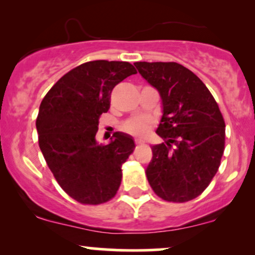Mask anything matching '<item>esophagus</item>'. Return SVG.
Returning <instances> with one entry per match:
<instances>
[{
    "label": "esophagus",
    "instance_id": "1",
    "mask_svg": "<svg viewBox=\"0 0 255 255\" xmlns=\"http://www.w3.org/2000/svg\"><path fill=\"white\" fill-rule=\"evenodd\" d=\"M135 144H136L137 146L144 145V144H145V141H144V140H141V139H135Z\"/></svg>",
    "mask_w": 255,
    "mask_h": 255
}]
</instances>
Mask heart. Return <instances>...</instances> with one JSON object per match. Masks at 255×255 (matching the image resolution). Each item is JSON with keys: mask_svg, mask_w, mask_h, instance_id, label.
Wrapping results in <instances>:
<instances>
[{"mask_svg": "<svg viewBox=\"0 0 255 255\" xmlns=\"http://www.w3.org/2000/svg\"><path fill=\"white\" fill-rule=\"evenodd\" d=\"M124 129L127 131V133L133 134V135L142 136L145 135L148 130V121L142 118L128 120V121L124 125Z\"/></svg>", "mask_w": 255, "mask_h": 255, "instance_id": "obj_1", "label": "heart"}]
</instances>
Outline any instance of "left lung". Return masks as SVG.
I'll return each instance as SVG.
<instances>
[{"label": "left lung", "mask_w": 255, "mask_h": 255, "mask_svg": "<svg viewBox=\"0 0 255 255\" xmlns=\"http://www.w3.org/2000/svg\"><path fill=\"white\" fill-rule=\"evenodd\" d=\"M137 72L159 92L162 118L146 168L159 198L186 203L197 198L217 172L224 152L225 124L203 81L176 62H135Z\"/></svg>", "instance_id": "8db88e82"}]
</instances>
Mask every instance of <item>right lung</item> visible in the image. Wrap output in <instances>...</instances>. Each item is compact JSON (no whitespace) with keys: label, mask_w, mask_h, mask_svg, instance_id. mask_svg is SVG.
<instances>
[{"label":"right lung","mask_w":255,"mask_h":255,"mask_svg":"<svg viewBox=\"0 0 255 255\" xmlns=\"http://www.w3.org/2000/svg\"><path fill=\"white\" fill-rule=\"evenodd\" d=\"M131 74L135 68L122 61L83 63L64 74L40 103L36 121L40 151L61 188L81 204L115 197L122 164L135 147L133 137L122 131L114 133L108 145L96 140L111 91Z\"/></svg>","instance_id":"add662e5"}]
</instances>
